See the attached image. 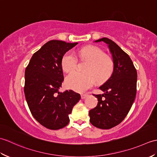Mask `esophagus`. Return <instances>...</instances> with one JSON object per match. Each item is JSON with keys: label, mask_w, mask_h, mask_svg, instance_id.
Returning <instances> with one entry per match:
<instances>
[{"label": "esophagus", "mask_w": 157, "mask_h": 157, "mask_svg": "<svg viewBox=\"0 0 157 157\" xmlns=\"http://www.w3.org/2000/svg\"><path fill=\"white\" fill-rule=\"evenodd\" d=\"M87 96H88V94H81L82 99H84V98H86V97H87Z\"/></svg>", "instance_id": "34e87169"}]
</instances>
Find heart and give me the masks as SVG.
Listing matches in <instances>:
<instances>
[{
	"instance_id": "1",
	"label": "heart",
	"mask_w": 157,
	"mask_h": 157,
	"mask_svg": "<svg viewBox=\"0 0 157 157\" xmlns=\"http://www.w3.org/2000/svg\"><path fill=\"white\" fill-rule=\"evenodd\" d=\"M82 59L88 63L84 67L85 72L74 71L66 77L67 88L78 92H84L94 85L95 79L102 82L111 75L113 69L112 59L105 55L104 51L96 46H89L77 52ZM78 59L71 51L67 52L61 60L62 69L65 72L75 69Z\"/></svg>"
}]
</instances>
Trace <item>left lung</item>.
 <instances>
[{
  "instance_id": "1",
  "label": "left lung",
  "mask_w": 157,
  "mask_h": 157,
  "mask_svg": "<svg viewBox=\"0 0 157 157\" xmlns=\"http://www.w3.org/2000/svg\"><path fill=\"white\" fill-rule=\"evenodd\" d=\"M94 42L108 44L113 56V71L99 87L104 94H94L98 102L89 112L90 121L96 128L108 129L119 124L131 109L136 94L137 71L129 55L115 42L107 38Z\"/></svg>"
}]
</instances>
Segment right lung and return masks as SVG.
<instances>
[{
    "label": "right lung",
    "mask_w": 157,
    "mask_h": 157,
    "mask_svg": "<svg viewBox=\"0 0 157 157\" xmlns=\"http://www.w3.org/2000/svg\"><path fill=\"white\" fill-rule=\"evenodd\" d=\"M53 40L33 55L25 71L24 93L33 117L50 129L64 128L69 115L81 98L74 91L60 92L64 79L61 60L63 55L78 44Z\"/></svg>",
    "instance_id": "add662e5"
}]
</instances>
